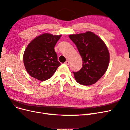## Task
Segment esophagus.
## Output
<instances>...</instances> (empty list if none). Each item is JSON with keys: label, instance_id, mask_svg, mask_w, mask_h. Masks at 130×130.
Here are the masks:
<instances>
[{"label": "esophagus", "instance_id": "1", "mask_svg": "<svg viewBox=\"0 0 130 130\" xmlns=\"http://www.w3.org/2000/svg\"><path fill=\"white\" fill-rule=\"evenodd\" d=\"M69 63H70V62H69V61H65V62L64 63L65 64H66V65H69Z\"/></svg>", "mask_w": 130, "mask_h": 130}]
</instances>
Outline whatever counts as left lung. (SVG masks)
Here are the masks:
<instances>
[{
  "mask_svg": "<svg viewBox=\"0 0 130 130\" xmlns=\"http://www.w3.org/2000/svg\"><path fill=\"white\" fill-rule=\"evenodd\" d=\"M69 38L75 43L81 55V69L74 72L76 82L84 85L95 83L103 76L109 62L108 50L100 38L93 32L71 35Z\"/></svg>",
  "mask_w": 130,
  "mask_h": 130,
  "instance_id": "8db88e82",
  "label": "left lung"
}]
</instances>
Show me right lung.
Here are the masks:
<instances>
[{
	"instance_id": "right-lung-1",
	"label": "right lung",
	"mask_w": 130,
	"mask_h": 130,
	"mask_svg": "<svg viewBox=\"0 0 130 130\" xmlns=\"http://www.w3.org/2000/svg\"><path fill=\"white\" fill-rule=\"evenodd\" d=\"M61 35L43 34L27 46L23 55L26 70L33 78L45 81L54 75L61 65L54 47Z\"/></svg>"
}]
</instances>
